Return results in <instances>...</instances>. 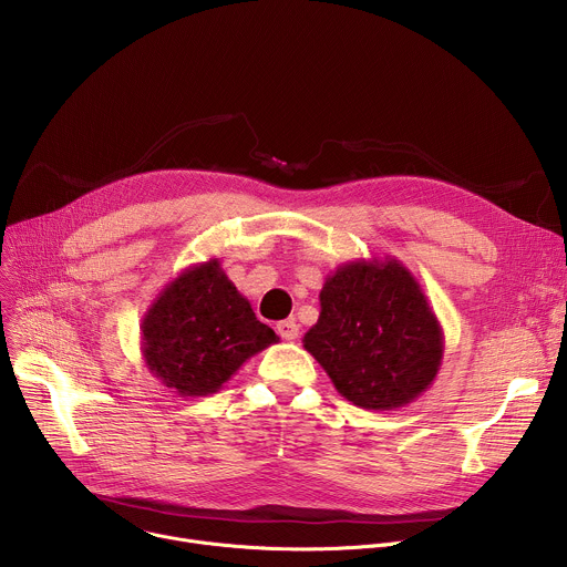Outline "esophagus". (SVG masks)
Returning a JSON list of instances; mask_svg holds the SVG:
<instances>
[{
	"instance_id": "34e87169",
	"label": "esophagus",
	"mask_w": 567,
	"mask_h": 567,
	"mask_svg": "<svg viewBox=\"0 0 567 567\" xmlns=\"http://www.w3.org/2000/svg\"><path fill=\"white\" fill-rule=\"evenodd\" d=\"M278 334L285 339V341H296L298 339V322L293 318H287V320H280L276 326Z\"/></svg>"
}]
</instances>
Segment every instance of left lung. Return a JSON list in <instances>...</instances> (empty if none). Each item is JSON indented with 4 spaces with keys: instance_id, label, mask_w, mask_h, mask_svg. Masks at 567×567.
<instances>
[{
    "instance_id": "left-lung-1",
    "label": "left lung",
    "mask_w": 567,
    "mask_h": 567,
    "mask_svg": "<svg viewBox=\"0 0 567 567\" xmlns=\"http://www.w3.org/2000/svg\"><path fill=\"white\" fill-rule=\"evenodd\" d=\"M318 298L320 313L302 348L354 406L394 411L435 381L442 326L417 278L396 258L341 265Z\"/></svg>"
}]
</instances>
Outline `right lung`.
<instances>
[{
  "instance_id": "1",
  "label": "right lung",
  "mask_w": 567,
  "mask_h": 567,
  "mask_svg": "<svg viewBox=\"0 0 567 567\" xmlns=\"http://www.w3.org/2000/svg\"><path fill=\"white\" fill-rule=\"evenodd\" d=\"M278 343L217 258L184 269L141 320L147 370L182 396L217 392L247 359Z\"/></svg>"
}]
</instances>
